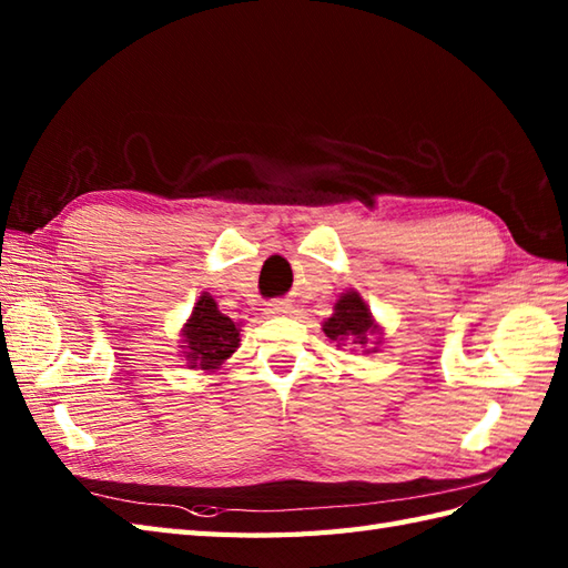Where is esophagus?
I'll list each match as a JSON object with an SVG mask.
<instances>
[{
  "label": "esophagus",
  "mask_w": 568,
  "mask_h": 568,
  "mask_svg": "<svg viewBox=\"0 0 568 568\" xmlns=\"http://www.w3.org/2000/svg\"><path fill=\"white\" fill-rule=\"evenodd\" d=\"M287 310H291V305H287V300H273V303H268L271 315H285Z\"/></svg>",
  "instance_id": "esophagus-1"
}]
</instances>
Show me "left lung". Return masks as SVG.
Masks as SVG:
<instances>
[{
  "label": "left lung",
  "instance_id": "obj_1",
  "mask_svg": "<svg viewBox=\"0 0 568 568\" xmlns=\"http://www.w3.org/2000/svg\"><path fill=\"white\" fill-rule=\"evenodd\" d=\"M378 327L371 320V312L358 293H344L334 305V315L324 322V334L329 336L332 342H344L352 339L354 344H366L371 332Z\"/></svg>",
  "mask_w": 568,
  "mask_h": 568
}]
</instances>
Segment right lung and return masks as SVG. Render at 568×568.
<instances>
[{
	"instance_id": "right-lung-1",
	"label": "right lung",
	"mask_w": 568,
	"mask_h": 568,
	"mask_svg": "<svg viewBox=\"0 0 568 568\" xmlns=\"http://www.w3.org/2000/svg\"><path fill=\"white\" fill-rule=\"evenodd\" d=\"M183 336L187 346L185 356L190 361V368H216L224 358L232 356L239 346L236 324L216 310V303L207 293L197 300L195 310H192V317L187 320L183 329Z\"/></svg>"
}]
</instances>
